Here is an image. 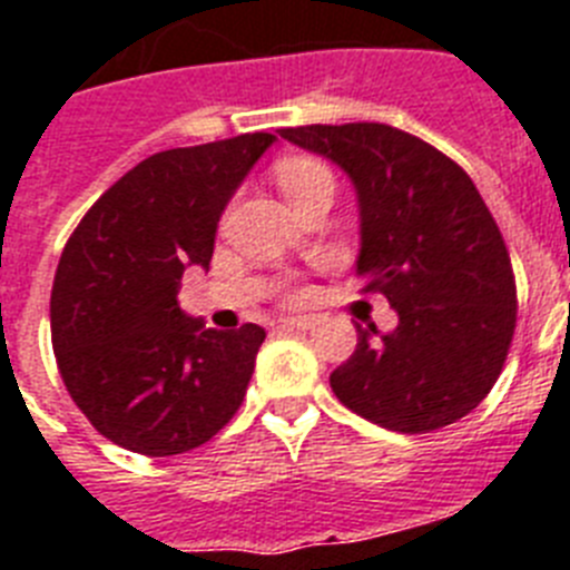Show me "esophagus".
<instances>
[{
	"instance_id": "esophagus-1",
	"label": "esophagus",
	"mask_w": 570,
	"mask_h": 570,
	"mask_svg": "<svg viewBox=\"0 0 570 570\" xmlns=\"http://www.w3.org/2000/svg\"><path fill=\"white\" fill-rule=\"evenodd\" d=\"M279 326L296 328V332H308V328L317 326V317H312V314H299V317H282Z\"/></svg>"
}]
</instances>
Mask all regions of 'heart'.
<instances>
[{
    "mask_svg": "<svg viewBox=\"0 0 570 570\" xmlns=\"http://www.w3.org/2000/svg\"><path fill=\"white\" fill-rule=\"evenodd\" d=\"M276 183L288 200H299L320 186H335V177L320 159L288 157L276 166Z\"/></svg>",
    "mask_w": 570,
    "mask_h": 570,
    "instance_id": "b5f03b06",
    "label": "heart"
}]
</instances>
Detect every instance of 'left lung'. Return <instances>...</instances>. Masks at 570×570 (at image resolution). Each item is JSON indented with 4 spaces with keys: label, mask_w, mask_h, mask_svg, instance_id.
<instances>
[{
    "label": "left lung",
    "mask_w": 570,
    "mask_h": 570,
    "mask_svg": "<svg viewBox=\"0 0 570 570\" xmlns=\"http://www.w3.org/2000/svg\"><path fill=\"white\" fill-rule=\"evenodd\" d=\"M282 139L332 159L355 186V274L381 291L399 326H358L328 375L350 411L399 434L463 420L501 375L515 332V276L472 177L434 145L390 125L282 127Z\"/></svg>",
    "instance_id": "1"
}]
</instances>
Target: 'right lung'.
I'll return each instance as SVG.
<instances>
[{"mask_svg":"<svg viewBox=\"0 0 570 570\" xmlns=\"http://www.w3.org/2000/svg\"><path fill=\"white\" fill-rule=\"evenodd\" d=\"M276 136L159 150L83 215L51 288V343L98 434L148 458L183 454L242 407L265 328H206L177 303L186 267H209L229 197Z\"/></svg>","mask_w":570,"mask_h":570,"instance_id":"add662e5","label":"right lung"}]
</instances>
